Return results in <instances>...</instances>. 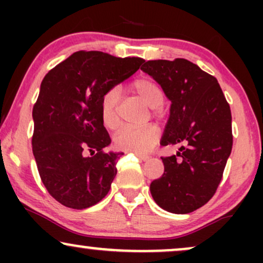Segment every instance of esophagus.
<instances>
[{
  "mask_svg": "<svg viewBox=\"0 0 263 263\" xmlns=\"http://www.w3.org/2000/svg\"><path fill=\"white\" fill-rule=\"evenodd\" d=\"M136 156H137L141 161H148L149 159V156H146V155H138V153H136Z\"/></svg>",
  "mask_w": 263,
  "mask_h": 263,
  "instance_id": "1",
  "label": "esophagus"
}]
</instances>
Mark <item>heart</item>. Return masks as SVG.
<instances>
[{
	"label": "heart",
	"instance_id": "obj_1",
	"mask_svg": "<svg viewBox=\"0 0 263 263\" xmlns=\"http://www.w3.org/2000/svg\"><path fill=\"white\" fill-rule=\"evenodd\" d=\"M132 89L137 93L147 106L158 108L164 101V95L161 86L149 78H140L132 84ZM120 89L112 87L101 99V121L108 129L117 128L120 125L119 117ZM159 140V129L155 125H147L143 127H126L120 128L114 136V144L116 148L127 152L147 153L152 151Z\"/></svg>",
	"mask_w": 263,
	"mask_h": 263
}]
</instances>
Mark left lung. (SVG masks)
Wrapping results in <instances>:
<instances>
[{"label":"left lung","mask_w":263,"mask_h":263,"mask_svg":"<svg viewBox=\"0 0 263 263\" xmlns=\"http://www.w3.org/2000/svg\"><path fill=\"white\" fill-rule=\"evenodd\" d=\"M141 70L172 102L161 144L182 146L177 156L162 157L164 173L151 183V194L170 213H192L213 198L222 178L232 148L230 106L218 80L189 60H148Z\"/></svg>","instance_id":"8db88e82"}]
</instances>
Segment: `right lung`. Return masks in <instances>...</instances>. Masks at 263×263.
Instances as JSON below:
<instances>
[{"label": "right lung", "mask_w": 263, "mask_h": 263, "mask_svg": "<svg viewBox=\"0 0 263 263\" xmlns=\"http://www.w3.org/2000/svg\"><path fill=\"white\" fill-rule=\"evenodd\" d=\"M142 58L75 52L48 71L33 106V156L48 193L71 209H86L106 197L122 152L101 121L105 92L140 69Z\"/></svg>", "instance_id": "obj_1"}]
</instances>
